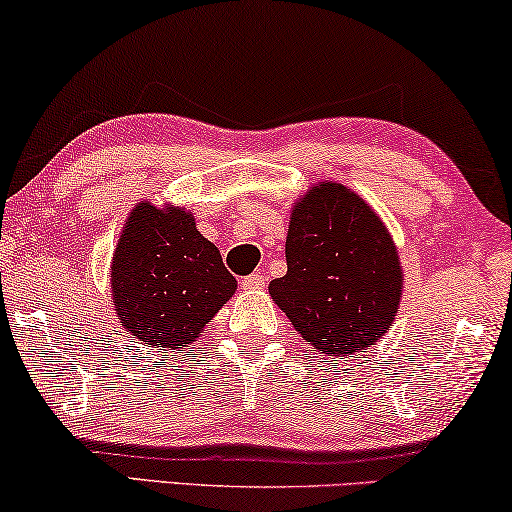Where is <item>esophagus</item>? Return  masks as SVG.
<instances>
[{"label": "esophagus", "mask_w": 512, "mask_h": 512, "mask_svg": "<svg viewBox=\"0 0 512 512\" xmlns=\"http://www.w3.org/2000/svg\"><path fill=\"white\" fill-rule=\"evenodd\" d=\"M265 274L263 272H254V274H249V277H245L242 279V288L245 290H261L263 286H265Z\"/></svg>", "instance_id": "1"}]
</instances>
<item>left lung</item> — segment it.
<instances>
[{
  "mask_svg": "<svg viewBox=\"0 0 512 512\" xmlns=\"http://www.w3.org/2000/svg\"><path fill=\"white\" fill-rule=\"evenodd\" d=\"M286 263L270 295L313 348L348 357L387 334L403 270L387 226L359 194L332 180L311 187L290 215Z\"/></svg>",
  "mask_w": 512,
  "mask_h": 512,
  "instance_id": "8db88e82",
  "label": "left lung"
}]
</instances>
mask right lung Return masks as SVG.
<instances>
[{
	"mask_svg": "<svg viewBox=\"0 0 512 512\" xmlns=\"http://www.w3.org/2000/svg\"><path fill=\"white\" fill-rule=\"evenodd\" d=\"M238 281L185 208L141 201L112 258L114 311L148 348L190 345L231 300Z\"/></svg>",
	"mask_w": 512,
	"mask_h": 512,
	"instance_id": "1",
	"label": "right lung"
}]
</instances>
